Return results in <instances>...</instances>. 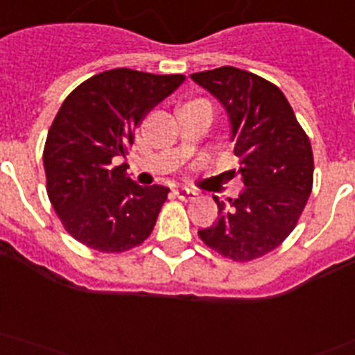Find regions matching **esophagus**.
<instances>
[{
	"label": "esophagus",
	"instance_id": "esophagus-1",
	"mask_svg": "<svg viewBox=\"0 0 355 355\" xmlns=\"http://www.w3.org/2000/svg\"><path fill=\"white\" fill-rule=\"evenodd\" d=\"M174 196L178 199H181V201H192L198 194H196L194 190L187 189V187H180V189L174 190Z\"/></svg>",
	"mask_w": 355,
	"mask_h": 355
}]
</instances>
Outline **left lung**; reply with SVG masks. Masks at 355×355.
<instances>
[{
  "instance_id": "1",
  "label": "left lung",
  "mask_w": 355,
  "mask_h": 355,
  "mask_svg": "<svg viewBox=\"0 0 355 355\" xmlns=\"http://www.w3.org/2000/svg\"><path fill=\"white\" fill-rule=\"evenodd\" d=\"M190 78L227 108L237 172L245 189L218 203V221L199 230L201 241L232 261L276 250L294 230L314 183V154L285 94L261 76L236 67Z\"/></svg>"
}]
</instances>
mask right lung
<instances>
[{
	"instance_id": "add662e5",
	"label": "right lung",
	"mask_w": 355,
	"mask_h": 355,
	"mask_svg": "<svg viewBox=\"0 0 355 355\" xmlns=\"http://www.w3.org/2000/svg\"><path fill=\"white\" fill-rule=\"evenodd\" d=\"M184 81L130 69L105 70L67 96L49 128L43 166L46 194L76 241L107 254L139 247L150 236L168 189L127 178L136 130L159 101Z\"/></svg>"
}]
</instances>
